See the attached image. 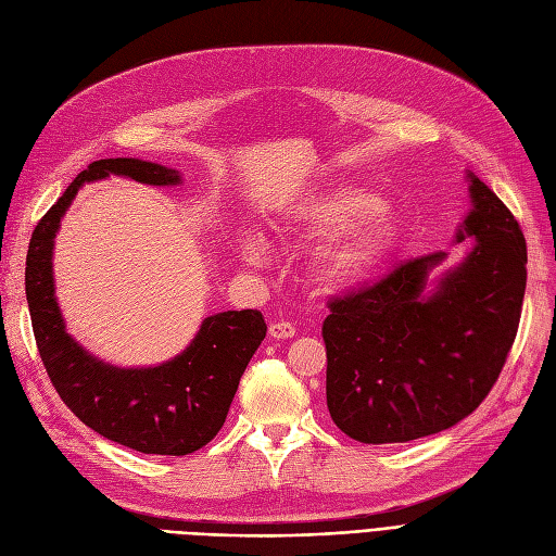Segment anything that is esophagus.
Segmentation results:
<instances>
[{
    "label": "esophagus",
    "mask_w": 556,
    "mask_h": 556,
    "mask_svg": "<svg viewBox=\"0 0 556 556\" xmlns=\"http://www.w3.org/2000/svg\"><path fill=\"white\" fill-rule=\"evenodd\" d=\"M269 333L276 340H287V338H294L296 329H294V324H290V321H274L269 327Z\"/></svg>",
    "instance_id": "34e87169"
}]
</instances>
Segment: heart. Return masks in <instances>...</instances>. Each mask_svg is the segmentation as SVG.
<instances>
[{
	"label": "heart",
	"mask_w": 556,
	"mask_h": 556,
	"mask_svg": "<svg viewBox=\"0 0 556 556\" xmlns=\"http://www.w3.org/2000/svg\"><path fill=\"white\" fill-rule=\"evenodd\" d=\"M285 229L290 235L321 239L311 269L315 280L329 290H344L375 276L397 243V225L384 212V202L354 186L317 190L301 198ZM243 251L257 262L262 243L245 241Z\"/></svg>",
	"instance_id": "1"
}]
</instances>
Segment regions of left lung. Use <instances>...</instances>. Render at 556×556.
<instances>
[{
    "mask_svg": "<svg viewBox=\"0 0 556 556\" xmlns=\"http://www.w3.org/2000/svg\"><path fill=\"white\" fill-rule=\"evenodd\" d=\"M469 179L473 208L457 243H476L432 294L426 278L444 253L400 262L327 303V405L361 444H405L455 426L488 397L518 336L522 227L490 186Z\"/></svg>",
    "mask_w": 556,
    "mask_h": 556,
    "instance_id": "1",
    "label": "left lung"
}]
</instances>
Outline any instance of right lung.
Masks as SVG:
<instances>
[{
    "instance_id": "obj_1",
    "label": "right lung",
    "mask_w": 556,
    "mask_h": 556,
    "mask_svg": "<svg viewBox=\"0 0 556 556\" xmlns=\"http://www.w3.org/2000/svg\"><path fill=\"white\" fill-rule=\"evenodd\" d=\"M108 175L151 186L179 184V172L138 159H101L83 169L38 220L27 251L25 292L38 354L64 405L93 432L151 455H188L218 434L239 379L266 336L260 311L206 317L190 348L156 368H114L75 342L54 301L52 239L85 181Z\"/></svg>"
}]
</instances>
